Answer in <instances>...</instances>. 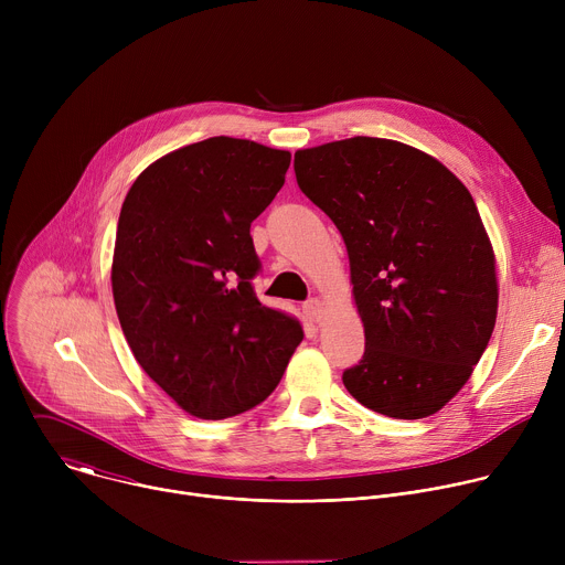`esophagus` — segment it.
I'll use <instances>...</instances> for the list:
<instances>
[{
    "label": "esophagus",
    "instance_id": "1",
    "mask_svg": "<svg viewBox=\"0 0 565 565\" xmlns=\"http://www.w3.org/2000/svg\"><path fill=\"white\" fill-rule=\"evenodd\" d=\"M301 310H303V315H306V319L308 321H317L324 317V303H321L317 297H312V299H308L303 306H301Z\"/></svg>",
    "mask_w": 565,
    "mask_h": 565
}]
</instances>
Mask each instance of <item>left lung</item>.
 I'll return each mask as SVG.
<instances>
[{
    "label": "left lung",
    "instance_id": "8db88e82",
    "mask_svg": "<svg viewBox=\"0 0 565 565\" xmlns=\"http://www.w3.org/2000/svg\"><path fill=\"white\" fill-rule=\"evenodd\" d=\"M299 190L338 225L364 324L349 393L418 420L469 380L497 324V259L469 190L434 156L355 136L295 151Z\"/></svg>",
    "mask_w": 565,
    "mask_h": 565
}]
</instances>
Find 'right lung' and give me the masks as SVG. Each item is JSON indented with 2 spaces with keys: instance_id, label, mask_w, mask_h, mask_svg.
Here are the masks:
<instances>
[{
  "instance_id": "right-lung-1",
  "label": "right lung",
  "mask_w": 565,
  "mask_h": 565,
  "mask_svg": "<svg viewBox=\"0 0 565 565\" xmlns=\"http://www.w3.org/2000/svg\"><path fill=\"white\" fill-rule=\"evenodd\" d=\"M290 151L214 136L151 163L125 196L114 303L142 371L190 416L223 420L264 402L303 340L264 306L250 223L286 181Z\"/></svg>"
}]
</instances>
